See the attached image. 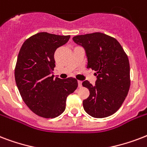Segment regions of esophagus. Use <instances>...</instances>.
I'll list each match as a JSON object with an SVG mask.
<instances>
[{"label":"esophagus","mask_w":147,"mask_h":147,"mask_svg":"<svg viewBox=\"0 0 147 147\" xmlns=\"http://www.w3.org/2000/svg\"><path fill=\"white\" fill-rule=\"evenodd\" d=\"M78 85L79 88L82 87V81H78Z\"/></svg>","instance_id":"1"}]
</instances>
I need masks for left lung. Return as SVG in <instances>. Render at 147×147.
<instances>
[{"label":"left lung","instance_id":"8db88e82","mask_svg":"<svg viewBox=\"0 0 147 147\" xmlns=\"http://www.w3.org/2000/svg\"><path fill=\"white\" fill-rule=\"evenodd\" d=\"M72 40L85 49L88 69L96 71L95 85L82 82L90 92L83 100L84 110L95 118L111 116L121 107L130 89L127 55L116 39L105 33L76 36Z\"/></svg>","mask_w":147,"mask_h":147}]
</instances>
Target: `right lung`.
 Instances as JSON below:
<instances>
[{"label":"right lung","instance_id":"obj_1","mask_svg":"<svg viewBox=\"0 0 147 147\" xmlns=\"http://www.w3.org/2000/svg\"><path fill=\"white\" fill-rule=\"evenodd\" d=\"M70 36L42 32L24 42L15 67V81L23 100L30 109L45 118L59 116L66 98L78 87L74 78H54V53L69 41Z\"/></svg>","mask_w":147,"mask_h":147}]
</instances>
